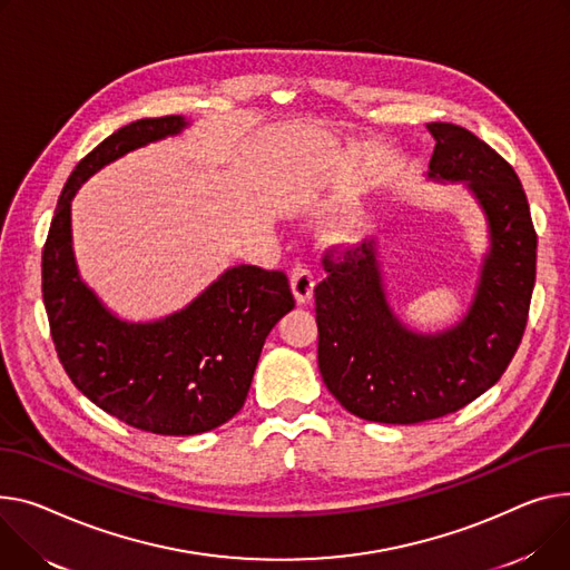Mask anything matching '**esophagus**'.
<instances>
[{
    "instance_id": "34e87169",
    "label": "esophagus",
    "mask_w": 570,
    "mask_h": 570,
    "mask_svg": "<svg viewBox=\"0 0 570 570\" xmlns=\"http://www.w3.org/2000/svg\"><path fill=\"white\" fill-rule=\"evenodd\" d=\"M291 291L295 295L297 305H307L314 295V275L307 268V265L295 263L293 271H291Z\"/></svg>"
}]
</instances>
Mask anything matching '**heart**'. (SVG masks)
Wrapping results in <instances>:
<instances>
[{
    "label": "heart",
    "mask_w": 570,
    "mask_h": 570,
    "mask_svg": "<svg viewBox=\"0 0 570 570\" xmlns=\"http://www.w3.org/2000/svg\"><path fill=\"white\" fill-rule=\"evenodd\" d=\"M357 226H360V222H357V217H344V219H338V222H334L332 224V229H330V236H332V240H336V243H346L355 232H357Z\"/></svg>",
    "instance_id": "obj_1"
}]
</instances>
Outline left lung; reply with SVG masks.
Here are the masks:
<instances>
[{"instance_id": "obj_1", "label": "left lung", "mask_w": 570, "mask_h": 570, "mask_svg": "<svg viewBox=\"0 0 570 570\" xmlns=\"http://www.w3.org/2000/svg\"><path fill=\"white\" fill-rule=\"evenodd\" d=\"M429 130V178L465 183L490 247L468 314L438 334L396 318L373 243L325 254L327 279L314 288L318 368L332 396L366 422L420 424L479 399L513 360L532 302L537 232L518 174L461 126L438 121Z\"/></svg>"}]
</instances>
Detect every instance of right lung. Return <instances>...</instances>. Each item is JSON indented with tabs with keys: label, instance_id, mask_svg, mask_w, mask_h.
<instances>
[{
	"label": "right lung",
	"instance_id": "add662e5",
	"mask_svg": "<svg viewBox=\"0 0 570 570\" xmlns=\"http://www.w3.org/2000/svg\"><path fill=\"white\" fill-rule=\"evenodd\" d=\"M185 126L183 117L141 119L100 141L68 176L43 247V302L72 385L156 435L206 433L240 412L265 336L295 307L288 277L256 265L224 271L185 309L150 323L114 316L82 282L70 234L75 193L105 165Z\"/></svg>",
	"mask_w": 570,
	"mask_h": 570
}]
</instances>
